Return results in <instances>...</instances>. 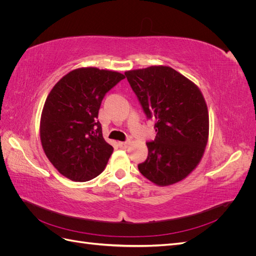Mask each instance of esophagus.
<instances>
[{
  "label": "esophagus",
  "mask_w": 256,
  "mask_h": 256,
  "mask_svg": "<svg viewBox=\"0 0 256 256\" xmlns=\"http://www.w3.org/2000/svg\"><path fill=\"white\" fill-rule=\"evenodd\" d=\"M118 145H120V147H122V148H126V147L129 145V141H125V142H118Z\"/></svg>",
  "instance_id": "34e87169"
}]
</instances>
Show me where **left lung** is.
<instances>
[{
  "instance_id": "1",
  "label": "left lung",
  "mask_w": 256,
  "mask_h": 256,
  "mask_svg": "<svg viewBox=\"0 0 256 256\" xmlns=\"http://www.w3.org/2000/svg\"><path fill=\"white\" fill-rule=\"evenodd\" d=\"M147 120L154 118L156 138L138 166L147 180L168 186L187 177L202 158L209 118L202 92L171 67L152 66L125 72Z\"/></svg>"
}]
</instances>
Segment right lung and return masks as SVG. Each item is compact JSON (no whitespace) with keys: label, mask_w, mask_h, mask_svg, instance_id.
Wrapping results in <instances>:
<instances>
[{"label":"right lung","mask_w":256,"mask_h":256,"mask_svg":"<svg viewBox=\"0 0 256 256\" xmlns=\"http://www.w3.org/2000/svg\"><path fill=\"white\" fill-rule=\"evenodd\" d=\"M125 76L79 68L63 76L46 100L40 140L46 156L74 182H88L104 171L113 152L102 136L98 112L106 94Z\"/></svg>","instance_id":"add662e5"}]
</instances>
